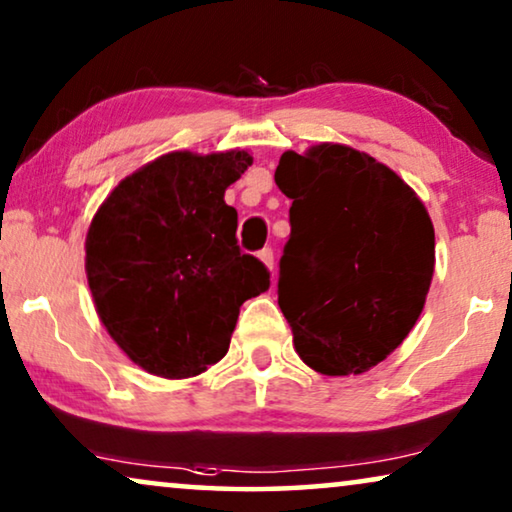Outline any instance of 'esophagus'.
I'll list each match as a JSON object with an SVG mask.
<instances>
[{
	"mask_svg": "<svg viewBox=\"0 0 512 512\" xmlns=\"http://www.w3.org/2000/svg\"><path fill=\"white\" fill-rule=\"evenodd\" d=\"M257 257H260L262 264H264V267H267L269 271L274 269V250L264 248V250H260V255H257Z\"/></svg>",
	"mask_w": 512,
	"mask_h": 512,
	"instance_id": "1",
	"label": "esophagus"
}]
</instances>
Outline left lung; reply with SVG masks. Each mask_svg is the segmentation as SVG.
<instances>
[{
  "label": "left lung",
  "instance_id": "1",
  "mask_svg": "<svg viewBox=\"0 0 512 512\" xmlns=\"http://www.w3.org/2000/svg\"><path fill=\"white\" fill-rule=\"evenodd\" d=\"M274 180L292 199L278 306L299 358L327 377L363 374L424 311L435 269L428 210L398 173L337 142L285 152Z\"/></svg>",
  "mask_w": 512,
  "mask_h": 512
}]
</instances>
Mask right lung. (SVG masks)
Instances as JSON below:
<instances>
[{"label": "right lung", "instance_id": "right-lung-1", "mask_svg": "<svg viewBox=\"0 0 512 512\" xmlns=\"http://www.w3.org/2000/svg\"><path fill=\"white\" fill-rule=\"evenodd\" d=\"M252 163L245 149L170 152L102 201L86 234L95 311L121 351L163 379L206 372L229 351L245 299L269 271L236 243L224 192Z\"/></svg>", "mask_w": 512, "mask_h": 512}]
</instances>
